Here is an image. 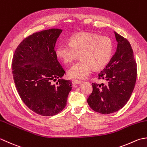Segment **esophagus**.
<instances>
[{
	"label": "esophagus",
	"mask_w": 147,
	"mask_h": 147,
	"mask_svg": "<svg viewBox=\"0 0 147 147\" xmlns=\"http://www.w3.org/2000/svg\"><path fill=\"white\" fill-rule=\"evenodd\" d=\"M71 82H72V84L74 85L79 84H80V82H81L80 80H71Z\"/></svg>",
	"instance_id": "obj_1"
}]
</instances>
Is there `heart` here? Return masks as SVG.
<instances>
[{"instance_id": "b5f03b06", "label": "heart", "mask_w": 147, "mask_h": 147, "mask_svg": "<svg viewBox=\"0 0 147 147\" xmlns=\"http://www.w3.org/2000/svg\"><path fill=\"white\" fill-rule=\"evenodd\" d=\"M113 53V44L107 37H99L88 33L72 36L69 44L60 43L56 47V55L64 63H71L78 57L80 60L74 63L68 71L70 78L84 79L95 70L104 68L109 63Z\"/></svg>"}]
</instances>
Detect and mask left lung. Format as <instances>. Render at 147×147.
<instances>
[{
	"label": "left lung",
	"instance_id": "1",
	"mask_svg": "<svg viewBox=\"0 0 147 147\" xmlns=\"http://www.w3.org/2000/svg\"><path fill=\"white\" fill-rule=\"evenodd\" d=\"M117 46L105 67L98 74L107 84L92 83L88 103L94 111L102 114L114 113L123 107L132 94L136 80V63L129 41L114 32Z\"/></svg>",
	"mask_w": 147,
	"mask_h": 147
}]
</instances>
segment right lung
I'll return each instance as SVG.
<instances>
[{"label":"right lung","mask_w":147,"mask_h":147,"mask_svg":"<svg viewBox=\"0 0 147 147\" xmlns=\"http://www.w3.org/2000/svg\"><path fill=\"white\" fill-rule=\"evenodd\" d=\"M62 30H46L25 38L14 52L12 70L23 103L42 116L58 114L67 105L71 81L62 79L65 71L57 59L55 44ZM59 81L57 85L52 81Z\"/></svg>","instance_id":"right-lung-1"}]
</instances>
